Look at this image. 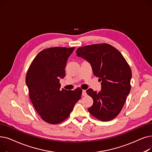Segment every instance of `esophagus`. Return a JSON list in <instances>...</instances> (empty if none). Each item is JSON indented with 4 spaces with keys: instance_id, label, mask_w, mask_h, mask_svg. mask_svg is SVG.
<instances>
[{
    "instance_id": "34e87169",
    "label": "esophagus",
    "mask_w": 152,
    "mask_h": 152,
    "mask_svg": "<svg viewBox=\"0 0 152 152\" xmlns=\"http://www.w3.org/2000/svg\"><path fill=\"white\" fill-rule=\"evenodd\" d=\"M86 94H86V90H83V91H82V95L83 96H86Z\"/></svg>"
}]
</instances>
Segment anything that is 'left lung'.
<instances>
[{
  "mask_svg": "<svg viewBox=\"0 0 152 152\" xmlns=\"http://www.w3.org/2000/svg\"><path fill=\"white\" fill-rule=\"evenodd\" d=\"M76 55L91 64L94 75L101 81L100 91H86L93 99L88 111L101 121L113 120L121 113L130 91L132 71L129 64L119 51L107 43L78 48Z\"/></svg>",
  "mask_w": 152,
  "mask_h": 152,
  "instance_id": "obj_1",
  "label": "left lung"
}]
</instances>
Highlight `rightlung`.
Masks as SVG:
<instances>
[{
  "mask_svg": "<svg viewBox=\"0 0 152 152\" xmlns=\"http://www.w3.org/2000/svg\"><path fill=\"white\" fill-rule=\"evenodd\" d=\"M75 47L43 50L33 60L26 75L29 96L42 119L51 124L62 122L69 117L80 99L82 89H60V79L66 76L67 60Z\"/></svg>",
  "mask_w": 152,
  "mask_h": 152,
  "instance_id": "right-lung-1",
  "label": "right lung"
}]
</instances>
